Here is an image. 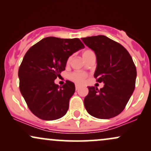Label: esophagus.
Here are the masks:
<instances>
[{"instance_id": "obj_1", "label": "esophagus", "mask_w": 151, "mask_h": 151, "mask_svg": "<svg viewBox=\"0 0 151 151\" xmlns=\"http://www.w3.org/2000/svg\"><path fill=\"white\" fill-rule=\"evenodd\" d=\"M79 88H80V86H79V85H77V84H76V85H75L76 90H78V89H79Z\"/></svg>"}]
</instances>
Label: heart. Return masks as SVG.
<instances>
[{
    "label": "heart",
    "mask_w": 151,
    "mask_h": 151,
    "mask_svg": "<svg viewBox=\"0 0 151 151\" xmlns=\"http://www.w3.org/2000/svg\"><path fill=\"white\" fill-rule=\"evenodd\" d=\"M93 52L91 50H85L82 52V58L84 60H86L90 55H93ZM71 59L72 58L70 57L68 59H67V63L69 64L71 61ZM87 77V74H86L85 72H72V73L70 74L69 75V79H70L71 81H74V82L77 83V84H82L84 81H85L86 78Z\"/></svg>",
    "instance_id": "obj_1"
}]
</instances>
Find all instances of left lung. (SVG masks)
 <instances>
[{
	"instance_id": "1",
	"label": "left lung",
	"mask_w": 151,
	"mask_h": 151,
	"mask_svg": "<svg viewBox=\"0 0 151 151\" xmlns=\"http://www.w3.org/2000/svg\"><path fill=\"white\" fill-rule=\"evenodd\" d=\"M96 57L94 77L104 84L99 90L88 86L85 109L97 119H108L123 111L134 91L136 68L129 52L121 44L104 35L81 38Z\"/></svg>"
}]
</instances>
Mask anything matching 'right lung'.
Masks as SVG:
<instances>
[{"mask_svg": "<svg viewBox=\"0 0 151 151\" xmlns=\"http://www.w3.org/2000/svg\"><path fill=\"white\" fill-rule=\"evenodd\" d=\"M84 45L78 38H43L26 52L19 67L20 91L35 116L46 121L60 119L75 91L73 82L59 86L55 79L65 70L67 59Z\"/></svg>", "mask_w": 151, "mask_h": 151, "instance_id": "obj_1", "label": "right lung"}]
</instances>
